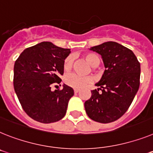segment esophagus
Here are the masks:
<instances>
[{
	"instance_id": "34e87169",
	"label": "esophagus",
	"mask_w": 153,
	"mask_h": 153,
	"mask_svg": "<svg viewBox=\"0 0 153 153\" xmlns=\"http://www.w3.org/2000/svg\"><path fill=\"white\" fill-rule=\"evenodd\" d=\"M79 91V89H76H76H74V93H75V94H77Z\"/></svg>"
}]
</instances>
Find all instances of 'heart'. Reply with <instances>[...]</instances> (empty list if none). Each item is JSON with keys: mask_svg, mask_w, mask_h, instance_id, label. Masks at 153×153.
<instances>
[{"mask_svg": "<svg viewBox=\"0 0 153 153\" xmlns=\"http://www.w3.org/2000/svg\"><path fill=\"white\" fill-rule=\"evenodd\" d=\"M84 58L86 61L93 67L98 66L100 62V58L94 53H87L84 55ZM73 62H74V59L71 56L66 57L63 62V70L66 72L70 71L73 67ZM91 81H92V78L91 76H82L76 74H68L64 77V82L66 85L74 88H82Z\"/></svg>", "mask_w": 153, "mask_h": 153, "instance_id": "1", "label": "heart"}]
</instances>
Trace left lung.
<instances>
[{
  "instance_id": "left-lung-1",
  "label": "left lung",
  "mask_w": 153,
  "mask_h": 153,
  "mask_svg": "<svg viewBox=\"0 0 153 153\" xmlns=\"http://www.w3.org/2000/svg\"><path fill=\"white\" fill-rule=\"evenodd\" d=\"M101 56L105 70L84 103L91 119L110 123L127 111L140 84V63L131 50L115 42L91 47Z\"/></svg>"
}]
</instances>
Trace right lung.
Returning <instances> with one entry per match:
<instances>
[{"instance_id": "right-lung-1", "label": "right lung", "mask_w": 153, "mask_h": 153, "mask_svg": "<svg viewBox=\"0 0 153 153\" xmlns=\"http://www.w3.org/2000/svg\"><path fill=\"white\" fill-rule=\"evenodd\" d=\"M70 53L50 42H42L25 49L14 62V88L25 113L41 123H53L65 116L73 88L52 91L59 84L63 62ZM61 86V85H59Z\"/></svg>"}]
</instances>
